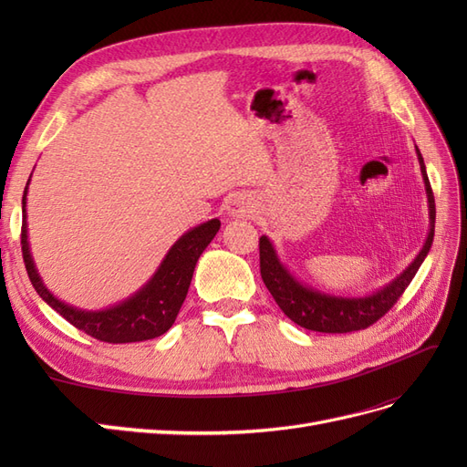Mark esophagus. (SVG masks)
<instances>
[{
    "instance_id": "obj_1",
    "label": "esophagus",
    "mask_w": 467,
    "mask_h": 467,
    "mask_svg": "<svg viewBox=\"0 0 467 467\" xmlns=\"http://www.w3.org/2000/svg\"><path fill=\"white\" fill-rule=\"evenodd\" d=\"M225 210H228V214L232 218H247L253 214V212H255V206H253V201L249 194L237 192V194L230 196L228 204H225Z\"/></svg>"
}]
</instances>
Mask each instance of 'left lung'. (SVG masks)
I'll list each match as a JSON object with an SVG mask.
<instances>
[{"mask_svg": "<svg viewBox=\"0 0 467 467\" xmlns=\"http://www.w3.org/2000/svg\"><path fill=\"white\" fill-rule=\"evenodd\" d=\"M417 148V146H415ZM417 158L420 165L422 182H425L427 191V202H429V235L427 242L419 251V255L411 261L401 275L395 276L386 286L379 290L360 296V298H347V296H335L316 290L312 286L304 285L296 278L288 268L282 265L278 259V253L273 245L271 239L261 235L259 239V257H261V278L268 292L273 294L278 307L288 316L294 323L300 327L319 333H350L370 327L386 312H389L391 306L400 300V296L409 286V282L417 275L419 266L429 255L432 239H434V196L427 175L425 161L417 148Z\"/></svg>", "mask_w": 467, "mask_h": 467, "instance_id": "obj_1", "label": "left lung"}]
</instances>
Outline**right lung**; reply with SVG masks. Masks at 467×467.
I'll list each match as a JSON object with an SVG mask.
<instances>
[{
  "mask_svg": "<svg viewBox=\"0 0 467 467\" xmlns=\"http://www.w3.org/2000/svg\"><path fill=\"white\" fill-rule=\"evenodd\" d=\"M29 182L23 192V228H21V249L26 275H29L36 294L45 300L54 312H58L66 321H69L79 331L95 337L97 341L103 343H138L155 338L171 329L177 319L179 309L187 298V292L192 280V273L202 251L214 239L220 230V220L212 218L196 228L182 234L177 242L167 251L158 271L146 282V285L134 292L130 298H126L115 306L97 309H79L69 306L45 286L42 282L29 245V235H26V192H29Z\"/></svg>",
  "mask_w": 467,
  "mask_h": 467,
  "instance_id": "obj_1",
  "label": "right lung"
}]
</instances>
